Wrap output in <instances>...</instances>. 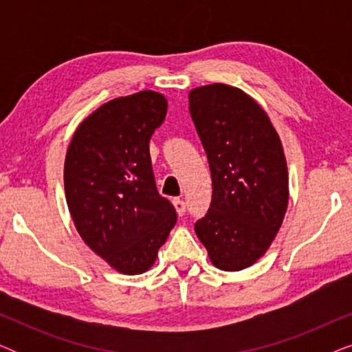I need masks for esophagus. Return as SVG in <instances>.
I'll return each instance as SVG.
<instances>
[{
    "mask_svg": "<svg viewBox=\"0 0 352 352\" xmlns=\"http://www.w3.org/2000/svg\"><path fill=\"white\" fill-rule=\"evenodd\" d=\"M173 205H175L177 214H179V216H184L186 214V201L184 200L175 199V200H173Z\"/></svg>",
    "mask_w": 352,
    "mask_h": 352,
    "instance_id": "1",
    "label": "esophagus"
}]
</instances>
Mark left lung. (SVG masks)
<instances>
[{
	"label": "left lung",
	"mask_w": 352,
	"mask_h": 352,
	"mask_svg": "<svg viewBox=\"0 0 352 352\" xmlns=\"http://www.w3.org/2000/svg\"><path fill=\"white\" fill-rule=\"evenodd\" d=\"M189 110L208 157L213 197L195 234L223 271L252 266L271 247L288 205L280 138L259 104L234 86L189 93Z\"/></svg>",
	"instance_id": "1"
}]
</instances>
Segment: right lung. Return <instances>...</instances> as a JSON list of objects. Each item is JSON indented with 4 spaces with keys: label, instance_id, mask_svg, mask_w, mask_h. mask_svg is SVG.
<instances>
[{
    "label": "right lung",
    "instance_id": "obj_1",
    "mask_svg": "<svg viewBox=\"0 0 352 352\" xmlns=\"http://www.w3.org/2000/svg\"><path fill=\"white\" fill-rule=\"evenodd\" d=\"M155 91L109 100L76 128L64 186L75 228L96 254L122 274H142L176 224L158 194L148 141L166 117Z\"/></svg>",
    "mask_w": 352,
    "mask_h": 352
}]
</instances>
